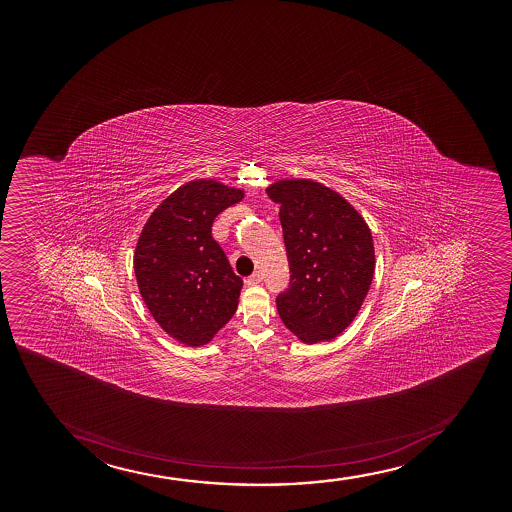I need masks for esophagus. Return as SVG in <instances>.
<instances>
[{"label": "esophagus", "mask_w": 512, "mask_h": 512, "mask_svg": "<svg viewBox=\"0 0 512 512\" xmlns=\"http://www.w3.org/2000/svg\"><path fill=\"white\" fill-rule=\"evenodd\" d=\"M261 280H263V277H261V273H259V271H256V273H253L251 277L247 278L246 283L247 285H256V283H261Z\"/></svg>", "instance_id": "obj_1"}]
</instances>
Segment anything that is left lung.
Masks as SVG:
<instances>
[{
    "label": "left lung",
    "instance_id": "8db88e82",
    "mask_svg": "<svg viewBox=\"0 0 512 512\" xmlns=\"http://www.w3.org/2000/svg\"><path fill=\"white\" fill-rule=\"evenodd\" d=\"M280 203L290 282L277 297L283 324L304 343L333 340L357 316L374 277V242L343 196L311 179H283Z\"/></svg>",
    "mask_w": 512,
    "mask_h": 512
}]
</instances>
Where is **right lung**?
Masks as SVG:
<instances>
[{
    "instance_id": "obj_1",
    "label": "right lung",
    "mask_w": 512,
    "mask_h": 512,
    "mask_svg": "<svg viewBox=\"0 0 512 512\" xmlns=\"http://www.w3.org/2000/svg\"><path fill=\"white\" fill-rule=\"evenodd\" d=\"M242 198V189L196 179L167 196L141 230V297L160 328L188 347L212 341L237 311L242 280L213 239L212 224Z\"/></svg>"
}]
</instances>
